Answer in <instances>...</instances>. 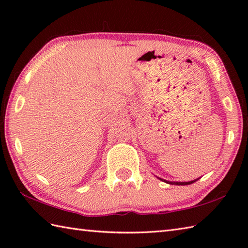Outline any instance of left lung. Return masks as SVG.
<instances>
[{"label":"left lung","instance_id":"obj_1","mask_svg":"<svg viewBox=\"0 0 248 248\" xmlns=\"http://www.w3.org/2000/svg\"><path fill=\"white\" fill-rule=\"evenodd\" d=\"M170 184H177V186H187V184H192L195 181H188V182H170V181H165Z\"/></svg>","mask_w":248,"mask_h":248}]
</instances>
